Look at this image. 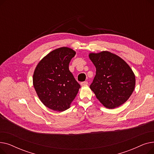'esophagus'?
Listing matches in <instances>:
<instances>
[{
  "instance_id": "esophagus-1",
  "label": "esophagus",
  "mask_w": 154,
  "mask_h": 154,
  "mask_svg": "<svg viewBox=\"0 0 154 154\" xmlns=\"http://www.w3.org/2000/svg\"><path fill=\"white\" fill-rule=\"evenodd\" d=\"M88 84V82L87 81H84V82H82L81 83H80V85H81L82 86V85H87Z\"/></svg>"
}]
</instances>
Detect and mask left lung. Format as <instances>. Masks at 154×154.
Listing matches in <instances>:
<instances>
[{"label": "left lung", "mask_w": 154, "mask_h": 154, "mask_svg": "<svg viewBox=\"0 0 154 154\" xmlns=\"http://www.w3.org/2000/svg\"><path fill=\"white\" fill-rule=\"evenodd\" d=\"M96 74L90 85L97 99L107 108L114 109L125 103L134 92L135 77L128 65L107 51L90 54Z\"/></svg>", "instance_id": "1"}]
</instances>
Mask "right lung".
Returning <instances> with one entry per match:
<instances>
[{"label": "right lung", "mask_w": 154, "mask_h": 154, "mask_svg": "<svg viewBox=\"0 0 154 154\" xmlns=\"http://www.w3.org/2000/svg\"><path fill=\"white\" fill-rule=\"evenodd\" d=\"M75 52L68 47L52 51L40 61L33 75V84L40 100L53 110L68 109L80 84L69 69Z\"/></svg>", "instance_id": "add662e5"}]
</instances>
